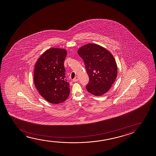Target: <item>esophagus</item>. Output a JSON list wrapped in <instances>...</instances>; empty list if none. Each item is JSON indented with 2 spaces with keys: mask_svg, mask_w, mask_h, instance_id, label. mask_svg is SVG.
I'll list each match as a JSON object with an SVG mask.
<instances>
[{
  "mask_svg": "<svg viewBox=\"0 0 156 156\" xmlns=\"http://www.w3.org/2000/svg\"><path fill=\"white\" fill-rule=\"evenodd\" d=\"M78 80H79V78L78 77H76L74 79H73V82H76V81H78Z\"/></svg>",
  "mask_w": 156,
  "mask_h": 156,
  "instance_id": "obj_1",
  "label": "esophagus"
}]
</instances>
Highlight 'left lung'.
Listing matches in <instances>:
<instances>
[{
	"label": "left lung",
	"mask_w": 156,
	"mask_h": 156,
	"mask_svg": "<svg viewBox=\"0 0 156 156\" xmlns=\"http://www.w3.org/2000/svg\"><path fill=\"white\" fill-rule=\"evenodd\" d=\"M78 53L84 61L90 81L88 92L101 96L108 92L117 76V66L113 55L100 45L88 44L80 47Z\"/></svg>",
	"instance_id": "1"
}]
</instances>
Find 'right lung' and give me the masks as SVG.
Segmentation results:
<instances>
[{
	"mask_svg": "<svg viewBox=\"0 0 156 156\" xmlns=\"http://www.w3.org/2000/svg\"><path fill=\"white\" fill-rule=\"evenodd\" d=\"M66 54L65 49L52 48L45 51L35 64V86L39 94L51 103L64 102L70 92V85L65 79Z\"/></svg>",
	"mask_w": 156,
	"mask_h": 156,
	"instance_id": "add662e5",
	"label": "right lung"
}]
</instances>
